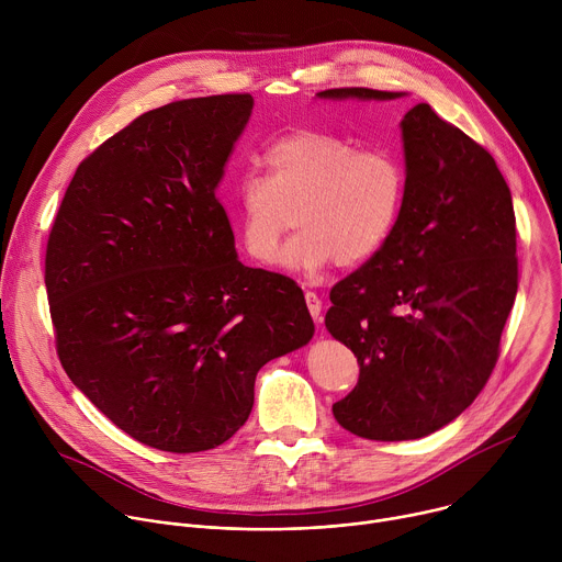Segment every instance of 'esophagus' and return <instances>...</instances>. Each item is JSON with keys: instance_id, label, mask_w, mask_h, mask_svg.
<instances>
[{"instance_id": "obj_1", "label": "esophagus", "mask_w": 562, "mask_h": 562, "mask_svg": "<svg viewBox=\"0 0 562 562\" xmlns=\"http://www.w3.org/2000/svg\"><path fill=\"white\" fill-rule=\"evenodd\" d=\"M304 300H306V306H308L315 323H323V300H319V295L313 291H306Z\"/></svg>"}]
</instances>
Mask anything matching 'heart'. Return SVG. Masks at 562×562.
Masks as SVG:
<instances>
[{"instance_id": "heart-1", "label": "heart", "mask_w": 562, "mask_h": 562, "mask_svg": "<svg viewBox=\"0 0 562 562\" xmlns=\"http://www.w3.org/2000/svg\"><path fill=\"white\" fill-rule=\"evenodd\" d=\"M265 165L267 173H243L235 195L239 237L260 265L276 262L295 220L284 267L306 276L334 262L360 267L386 245L403 213L407 173L391 150H356L342 137L302 128L276 139Z\"/></svg>"}]
</instances>
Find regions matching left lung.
<instances>
[{"instance_id": "1", "label": "left lung", "mask_w": 562, "mask_h": 562, "mask_svg": "<svg viewBox=\"0 0 562 562\" xmlns=\"http://www.w3.org/2000/svg\"><path fill=\"white\" fill-rule=\"evenodd\" d=\"M334 100H393L362 87ZM407 191L386 245L329 297L327 331L360 364L334 405L367 440H416L458 418L485 389L518 291L516 215L492 153L416 104L405 120Z\"/></svg>"}]
</instances>
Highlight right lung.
<instances>
[{
	"mask_svg": "<svg viewBox=\"0 0 562 562\" xmlns=\"http://www.w3.org/2000/svg\"><path fill=\"white\" fill-rule=\"evenodd\" d=\"M249 93L135 117L77 167L44 282L59 362L133 440L215 449L254 407L258 371L315 334L302 289L237 260L215 195Z\"/></svg>",
	"mask_w": 562,
	"mask_h": 562,
	"instance_id": "obj_1",
	"label": "right lung"
}]
</instances>
